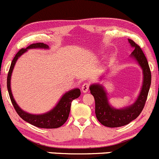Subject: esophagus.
Masks as SVG:
<instances>
[{
	"mask_svg": "<svg viewBox=\"0 0 159 159\" xmlns=\"http://www.w3.org/2000/svg\"><path fill=\"white\" fill-rule=\"evenodd\" d=\"M89 83H85L82 86V91H83V93H86L89 91Z\"/></svg>",
	"mask_w": 159,
	"mask_h": 159,
	"instance_id": "esophagus-1",
	"label": "esophagus"
}]
</instances>
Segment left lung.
Wrapping results in <instances>:
<instances>
[{"instance_id":"obj_1","label":"left lung","mask_w":159,"mask_h":159,"mask_svg":"<svg viewBox=\"0 0 159 159\" xmlns=\"http://www.w3.org/2000/svg\"><path fill=\"white\" fill-rule=\"evenodd\" d=\"M129 45L134 49L129 57L136 61L143 70V85L136 101L129 106L116 108L110 105L107 93L103 85L93 83L89 87L90 93L95 102V115L102 125L107 127H119L127 125L135 120L141 113L147 98L151 85V72L147 59L139 45L131 39ZM102 76H101L102 80Z\"/></svg>"}]
</instances>
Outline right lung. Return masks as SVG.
Wrapping results in <instances>:
<instances>
[{"label":"right lung","instance_id":"right-lung-1","mask_svg":"<svg viewBox=\"0 0 159 159\" xmlns=\"http://www.w3.org/2000/svg\"><path fill=\"white\" fill-rule=\"evenodd\" d=\"M49 46L44 43H35L32 44L31 45L28 46L26 48H22L17 52L15 55L14 58L12 61L11 67H10L9 73L7 75V89L9 93L10 98L14 107L15 110L17 112L20 117L26 122L30 123L32 125L39 128H47V129H53V128H57L61 127L67 120L69 117L70 111L71 102L73 100L76 99L80 97L81 92L78 88L73 89L69 90L62 95L60 100L58 101L56 105L51 109L49 111L45 112L43 114H30L25 111L17 105L13 96L11 92V76L13 73V68L16 64L17 60L25 53L29 49H49Z\"/></svg>","mask_w":159,"mask_h":159}]
</instances>
